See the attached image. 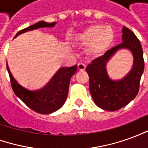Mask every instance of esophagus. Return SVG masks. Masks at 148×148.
I'll use <instances>...</instances> for the list:
<instances>
[{
	"label": "esophagus",
	"instance_id": "34e87169",
	"mask_svg": "<svg viewBox=\"0 0 148 148\" xmlns=\"http://www.w3.org/2000/svg\"><path fill=\"white\" fill-rule=\"evenodd\" d=\"M86 68V65L83 64V63H78V65H77V69H78V71H85Z\"/></svg>",
	"mask_w": 148,
	"mask_h": 148
}]
</instances>
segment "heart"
I'll use <instances>...</instances> for the list:
<instances>
[{
  "instance_id": "1",
  "label": "heart",
  "mask_w": 148,
  "mask_h": 148,
  "mask_svg": "<svg viewBox=\"0 0 148 148\" xmlns=\"http://www.w3.org/2000/svg\"><path fill=\"white\" fill-rule=\"evenodd\" d=\"M113 41V29L101 24L91 25L74 37V42L82 47H89V55L94 57L102 55L111 47Z\"/></svg>"
}]
</instances>
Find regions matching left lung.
<instances>
[{
	"instance_id": "1",
	"label": "left lung",
	"mask_w": 148,
	"mask_h": 148,
	"mask_svg": "<svg viewBox=\"0 0 148 148\" xmlns=\"http://www.w3.org/2000/svg\"><path fill=\"white\" fill-rule=\"evenodd\" d=\"M122 42L101 57L94 59L86 67L90 77V91L94 103L107 111H116L127 105L136 97L144 70L141 43L127 27H122ZM121 49H127L134 58L130 71L121 79H113L108 74L106 66Z\"/></svg>"
}]
</instances>
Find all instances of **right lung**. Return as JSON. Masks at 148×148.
I'll return each instance as SVG.
<instances>
[{
	"instance_id": "1",
	"label": "right lung",
	"mask_w": 148,
	"mask_h": 148,
	"mask_svg": "<svg viewBox=\"0 0 148 148\" xmlns=\"http://www.w3.org/2000/svg\"><path fill=\"white\" fill-rule=\"evenodd\" d=\"M56 22L47 23L39 21L33 25L18 32L14 39L21 34L38 28L55 27ZM7 71L10 77L12 88L15 94L27 105L30 109L41 114H50L62 107L66 100L71 77L77 72V65L71 67H62L52 77L47 85L36 90H31L25 88L15 79L6 64Z\"/></svg>"
}]
</instances>
